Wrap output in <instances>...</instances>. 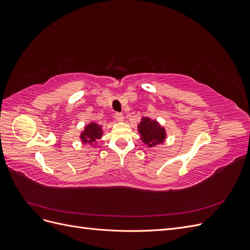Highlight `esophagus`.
<instances>
[{
  "mask_svg": "<svg viewBox=\"0 0 250 250\" xmlns=\"http://www.w3.org/2000/svg\"><path fill=\"white\" fill-rule=\"evenodd\" d=\"M115 119H116L117 121H119V122H122V121L124 120L123 113H121V112H116V113H115Z\"/></svg>",
  "mask_w": 250,
  "mask_h": 250,
  "instance_id": "esophagus-1",
  "label": "esophagus"
}]
</instances>
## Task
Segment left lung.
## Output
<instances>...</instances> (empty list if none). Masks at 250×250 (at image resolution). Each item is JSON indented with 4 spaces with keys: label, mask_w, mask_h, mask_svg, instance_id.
I'll list each match as a JSON object with an SVG mask.
<instances>
[{
    "label": "left lung",
    "mask_w": 250,
    "mask_h": 250,
    "mask_svg": "<svg viewBox=\"0 0 250 250\" xmlns=\"http://www.w3.org/2000/svg\"><path fill=\"white\" fill-rule=\"evenodd\" d=\"M139 131L143 142L150 147L163 143L166 137L164 128L158 125L155 121H151L148 118L143 119L139 125Z\"/></svg>",
    "instance_id": "left-lung-1"
}]
</instances>
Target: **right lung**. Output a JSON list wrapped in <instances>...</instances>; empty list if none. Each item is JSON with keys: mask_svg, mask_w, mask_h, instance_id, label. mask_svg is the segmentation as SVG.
Returning a JSON list of instances; mask_svg holds the SVG:
<instances>
[{"mask_svg": "<svg viewBox=\"0 0 250 250\" xmlns=\"http://www.w3.org/2000/svg\"><path fill=\"white\" fill-rule=\"evenodd\" d=\"M101 135H102L101 127L95 123H92L88 126H86L84 132L81 134V139H82V142L90 143V142H95L97 139H100Z\"/></svg>", "mask_w": 250, "mask_h": 250, "instance_id": "right-lung-1", "label": "right lung"}]
</instances>
